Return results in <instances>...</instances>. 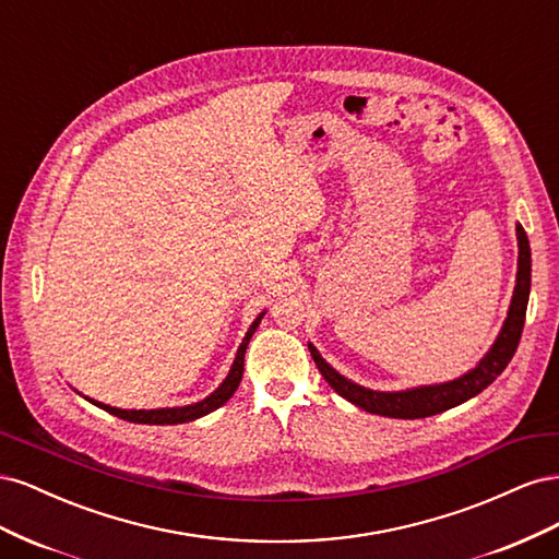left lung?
<instances>
[{"label": "left lung", "mask_w": 559, "mask_h": 559, "mask_svg": "<svg viewBox=\"0 0 559 559\" xmlns=\"http://www.w3.org/2000/svg\"><path fill=\"white\" fill-rule=\"evenodd\" d=\"M515 230H518L520 253H518V282H515V292L511 300V310L503 321V329L497 337V343L476 368L468 370L466 376L445 384L417 386V389H408V392H373V389H366L361 384H354L347 378H343L335 368H331L324 359H321V354L312 345H308L319 373L324 376V380L333 386V392H337L349 403L359 405V408H364L366 413L396 417V419H419V417H429V415L443 413L448 408H454V405L473 399L476 394H480L485 386L492 384L503 373V368L509 366V361L513 359V354L518 349L520 335L524 329V314H527L530 286H532V251H530L527 233H524L520 224Z\"/></svg>", "instance_id": "left-lung-1"}]
</instances>
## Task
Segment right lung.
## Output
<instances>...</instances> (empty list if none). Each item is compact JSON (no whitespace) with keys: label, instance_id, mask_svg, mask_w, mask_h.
Returning <instances> with one entry per match:
<instances>
[{"label":"right lung","instance_id":"1","mask_svg":"<svg viewBox=\"0 0 559 559\" xmlns=\"http://www.w3.org/2000/svg\"><path fill=\"white\" fill-rule=\"evenodd\" d=\"M261 317L253 321V324L249 326L245 341L238 349V357H235L233 361V368L228 378L222 382V386L216 389V392H212L205 401L200 403H193V405H183V408H158V411H121V408H111V405H105V403H97L91 399V403H95L97 408H103L116 417L121 419H128V421H134V425H183V421H193L202 415H207L216 408H222V405L235 394V389H238L240 380H242V373H245V352H247V345L251 341L253 331H257Z\"/></svg>","mask_w":559,"mask_h":559}]
</instances>
